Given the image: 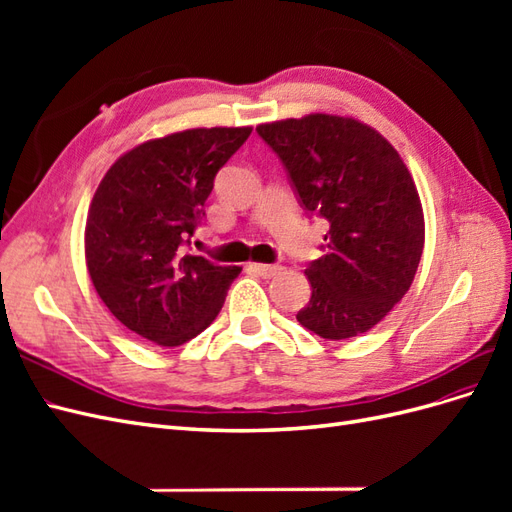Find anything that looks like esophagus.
<instances>
[{
    "label": "esophagus",
    "instance_id": "34e87169",
    "mask_svg": "<svg viewBox=\"0 0 512 512\" xmlns=\"http://www.w3.org/2000/svg\"><path fill=\"white\" fill-rule=\"evenodd\" d=\"M250 269H252L254 273H258V275L265 277V280H269V277H273V275L280 273V267H277V265H262V262H252Z\"/></svg>",
    "mask_w": 512,
    "mask_h": 512
}]
</instances>
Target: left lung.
Listing matches in <instances>:
<instances>
[{
	"instance_id": "obj_1",
	"label": "left lung",
	"mask_w": 512,
	"mask_h": 512,
	"mask_svg": "<svg viewBox=\"0 0 512 512\" xmlns=\"http://www.w3.org/2000/svg\"><path fill=\"white\" fill-rule=\"evenodd\" d=\"M307 213L329 222L305 275L312 299L297 320L324 339L369 331L404 299L423 256L425 220L414 179L386 138L327 113L256 128Z\"/></svg>"
}]
</instances>
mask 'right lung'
Instances as JSON below:
<instances>
[{"instance_id": "obj_1", "label": "right lung", "mask_w": 512, "mask_h": 512, "mask_svg": "<svg viewBox=\"0 0 512 512\" xmlns=\"http://www.w3.org/2000/svg\"><path fill=\"white\" fill-rule=\"evenodd\" d=\"M252 128H194L153 138L106 170L91 200L85 260L111 314L149 342L181 346L220 314L241 267L185 254L218 170Z\"/></svg>"}]
</instances>
